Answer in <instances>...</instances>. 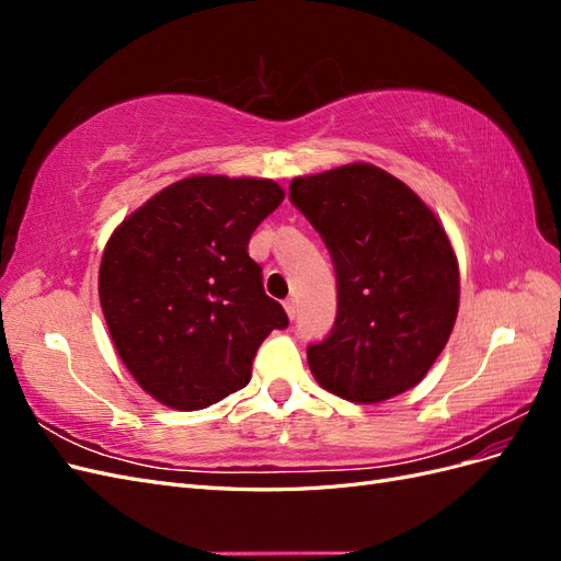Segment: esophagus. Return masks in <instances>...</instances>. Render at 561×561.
Segmentation results:
<instances>
[{"label":"esophagus","instance_id":"esophagus-1","mask_svg":"<svg viewBox=\"0 0 561 561\" xmlns=\"http://www.w3.org/2000/svg\"><path fill=\"white\" fill-rule=\"evenodd\" d=\"M283 307H285V313H287V318L295 320V316H297V301L290 297V299H285V301H283Z\"/></svg>","mask_w":561,"mask_h":561}]
</instances>
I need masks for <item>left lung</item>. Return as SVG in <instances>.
I'll list each match as a JSON object with an SVG mask.
<instances>
[{"mask_svg":"<svg viewBox=\"0 0 561 561\" xmlns=\"http://www.w3.org/2000/svg\"><path fill=\"white\" fill-rule=\"evenodd\" d=\"M290 201L322 236L336 271V320L307 351L311 375L358 404L414 388L447 346L461 295L443 222L371 163L295 178Z\"/></svg>","mask_w":561,"mask_h":561,"instance_id":"1","label":"left lung"}]
</instances>
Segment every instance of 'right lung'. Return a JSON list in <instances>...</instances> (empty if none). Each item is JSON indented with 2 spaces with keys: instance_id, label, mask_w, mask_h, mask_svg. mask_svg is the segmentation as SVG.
Listing matches in <instances>:
<instances>
[{
  "instance_id": "right-lung-1",
  "label": "right lung",
  "mask_w": 561,
  "mask_h": 561,
  "mask_svg": "<svg viewBox=\"0 0 561 561\" xmlns=\"http://www.w3.org/2000/svg\"><path fill=\"white\" fill-rule=\"evenodd\" d=\"M283 198L274 180L192 175L110 236L100 307L118 358L161 404L194 412L241 390L264 339L287 328L248 254Z\"/></svg>"
}]
</instances>
